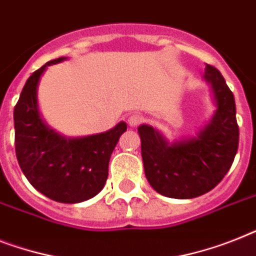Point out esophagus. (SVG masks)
<instances>
[{"label": "esophagus", "instance_id": "obj_1", "mask_svg": "<svg viewBox=\"0 0 256 256\" xmlns=\"http://www.w3.org/2000/svg\"><path fill=\"white\" fill-rule=\"evenodd\" d=\"M142 122H144V118L141 115H138V114H133V115H130V118H128V124H130V126H140Z\"/></svg>", "mask_w": 256, "mask_h": 256}]
</instances>
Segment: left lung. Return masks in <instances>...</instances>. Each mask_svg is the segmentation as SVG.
Here are the masks:
<instances>
[{"instance_id": "8db88e82", "label": "left lung", "mask_w": 256, "mask_h": 256, "mask_svg": "<svg viewBox=\"0 0 256 256\" xmlns=\"http://www.w3.org/2000/svg\"><path fill=\"white\" fill-rule=\"evenodd\" d=\"M206 80L212 85L217 110L196 138L168 145L152 126H138L148 182L168 198L192 199L213 190L226 175L237 154L240 128L233 92L212 65L206 66Z\"/></svg>"}]
</instances>
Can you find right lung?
<instances>
[{
	"label": "right lung",
	"instance_id": "1",
	"mask_svg": "<svg viewBox=\"0 0 256 256\" xmlns=\"http://www.w3.org/2000/svg\"><path fill=\"white\" fill-rule=\"evenodd\" d=\"M30 76L14 107L16 154L27 180L39 192L58 202L74 204L94 198L108 176V162L126 123L104 133L65 138L50 130L40 119L36 88L46 66Z\"/></svg>",
	"mask_w": 256,
	"mask_h": 256
}]
</instances>
